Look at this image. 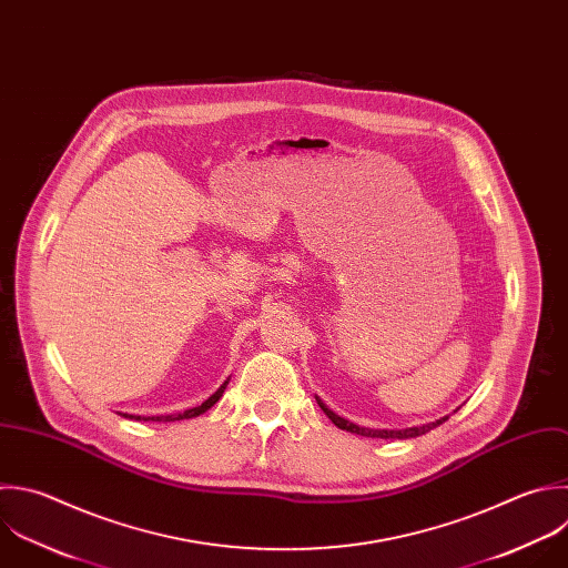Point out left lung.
I'll return each instance as SVG.
<instances>
[{
	"label": "left lung",
	"mask_w": 568,
	"mask_h": 568,
	"mask_svg": "<svg viewBox=\"0 0 568 568\" xmlns=\"http://www.w3.org/2000/svg\"><path fill=\"white\" fill-rule=\"evenodd\" d=\"M320 408L328 415V419L342 428V430H348V433H355V435H364V437H379V439H408V437H417V435H424L428 430H433L435 426H439L442 422H446L448 417H439L435 422H428V424H422V426H410V428H364V426H357L344 417H339L337 413H333L317 395H315Z\"/></svg>",
	"instance_id": "left-lung-1"
}]
</instances>
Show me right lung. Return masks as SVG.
<instances>
[{
    "instance_id": "right-lung-1",
    "label": "right lung",
    "mask_w": 568,
    "mask_h": 568,
    "mask_svg": "<svg viewBox=\"0 0 568 568\" xmlns=\"http://www.w3.org/2000/svg\"><path fill=\"white\" fill-rule=\"evenodd\" d=\"M226 384H229V379L206 399V402H202L200 406H193V408H186L184 413H173V415H153V417H142V415H129L126 413V417H131V419H144V422H149V419H153V422H178V419H191V417H197V415H202V413H206L222 395H224V388H226Z\"/></svg>"
}]
</instances>
